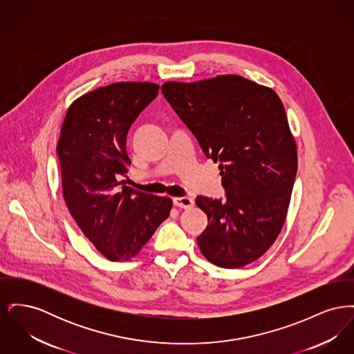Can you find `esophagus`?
<instances>
[{
    "mask_svg": "<svg viewBox=\"0 0 354 354\" xmlns=\"http://www.w3.org/2000/svg\"><path fill=\"white\" fill-rule=\"evenodd\" d=\"M174 205L179 208H191L194 205V198L191 196H183V198H174Z\"/></svg>",
    "mask_w": 354,
    "mask_h": 354,
    "instance_id": "1",
    "label": "esophagus"
}]
</instances>
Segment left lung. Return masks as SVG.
Wrapping results in <instances>:
<instances>
[{
	"label": "left lung",
	"instance_id": "8db88e82",
	"mask_svg": "<svg viewBox=\"0 0 354 354\" xmlns=\"http://www.w3.org/2000/svg\"><path fill=\"white\" fill-rule=\"evenodd\" d=\"M162 93L219 162L224 199L198 196L208 225L198 237L204 257L241 268L270 250L286 221L297 172V149L279 95L240 75L166 82Z\"/></svg>",
	"mask_w": 354,
	"mask_h": 354
}]
</instances>
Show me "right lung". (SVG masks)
<instances>
[{"instance_id": "right-lung-1", "label": "right lung", "mask_w": 354, "mask_h": 354, "mask_svg": "<svg viewBox=\"0 0 354 354\" xmlns=\"http://www.w3.org/2000/svg\"><path fill=\"white\" fill-rule=\"evenodd\" d=\"M159 93L151 82L98 87L68 107L57 153L62 194L84 236L109 260H129L169 216L172 201L119 182L131 160L127 133Z\"/></svg>"}]
</instances>
